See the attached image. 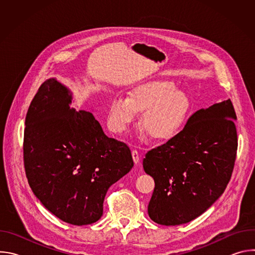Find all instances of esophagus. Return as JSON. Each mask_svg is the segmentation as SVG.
Returning <instances> with one entry per match:
<instances>
[{"label":"esophagus","mask_w":255,"mask_h":255,"mask_svg":"<svg viewBox=\"0 0 255 255\" xmlns=\"http://www.w3.org/2000/svg\"><path fill=\"white\" fill-rule=\"evenodd\" d=\"M132 157H133V161H134V163H135L136 165H139L140 160H141V156H140L139 152H138L136 149L132 150Z\"/></svg>","instance_id":"1"}]
</instances>
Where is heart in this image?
<instances>
[{
    "instance_id": "b5f03b06",
    "label": "heart",
    "mask_w": 255,
    "mask_h": 255,
    "mask_svg": "<svg viewBox=\"0 0 255 255\" xmlns=\"http://www.w3.org/2000/svg\"><path fill=\"white\" fill-rule=\"evenodd\" d=\"M143 113L141 125L156 140L168 141L184 129L192 112L189 96L166 81H150L136 86L129 97H116L109 108V125L124 133Z\"/></svg>"
}]
</instances>
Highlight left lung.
Segmentation results:
<instances>
[{
  "mask_svg": "<svg viewBox=\"0 0 255 255\" xmlns=\"http://www.w3.org/2000/svg\"><path fill=\"white\" fill-rule=\"evenodd\" d=\"M236 114L229 100L194 113L173 139L149 150L143 168L154 179L148 215L157 224L188 223L225 191L237 153Z\"/></svg>",
  "mask_w": 255,
  "mask_h": 255,
  "instance_id": "8db88e82",
  "label": "left lung"
}]
</instances>
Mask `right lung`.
I'll return each instance as SVG.
<instances>
[{
	"mask_svg": "<svg viewBox=\"0 0 255 255\" xmlns=\"http://www.w3.org/2000/svg\"><path fill=\"white\" fill-rule=\"evenodd\" d=\"M71 93L45 81L25 120L23 157L29 186L63 222L83 226L103 215L105 196L133 167L127 144L109 138L92 113L70 108Z\"/></svg>",
	"mask_w": 255,
	"mask_h": 255,
	"instance_id": "1",
	"label": "right lung"
}]
</instances>
